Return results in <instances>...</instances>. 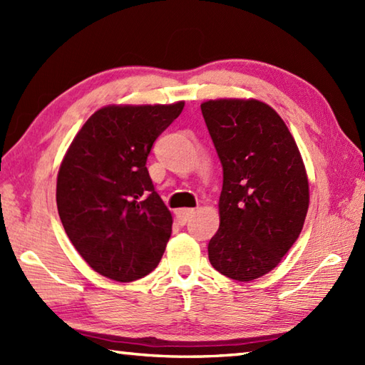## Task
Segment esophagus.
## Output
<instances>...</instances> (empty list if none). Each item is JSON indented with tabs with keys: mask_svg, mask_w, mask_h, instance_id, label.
<instances>
[{
	"mask_svg": "<svg viewBox=\"0 0 365 365\" xmlns=\"http://www.w3.org/2000/svg\"><path fill=\"white\" fill-rule=\"evenodd\" d=\"M192 215H195V208H178L175 212V218L180 224H187Z\"/></svg>",
	"mask_w": 365,
	"mask_h": 365,
	"instance_id": "obj_1",
	"label": "esophagus"
}]
</instances>
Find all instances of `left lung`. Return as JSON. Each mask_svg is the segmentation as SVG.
Instances as JSON below:
<instances>
[{
    "label": "left lung",
    "instance_id": "obj_1",
    "mask_svg": "<svg viewBox=\"0 0 365 365\" xmlns=\"http://www.w3.org/2000/svg\"><path fill=\"white\" fill-rule=\"evenodd\" d=\"M200 110L222 165L208 259L224 276L254 281L279 265L304 226V163L281 115L260 100H208Z\"/></svg>",
    "mask_w": 365,
    "mask_h": 365
}]
</instances>
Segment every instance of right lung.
I'll list each match as a JSON object with an SVG mask.
<instances>
[{
  "label": "right lung",
  "mask_w": 365,
  "mask_h": 365,
  "mask_svg": "<svg viewBox=\"0 0 365 365\" xmlns=\"http://www.w3.org/2000/svg\"><path fill=\"white\" fill-rule=\"evenodd\" d=\"M183 106H103L67 149L56 182L58 213L75 250L98 274L131 282L160 263L173 215L155 191L145 161Z\"/></svg>",
  "instance_id": "1"
}]
</instances>
